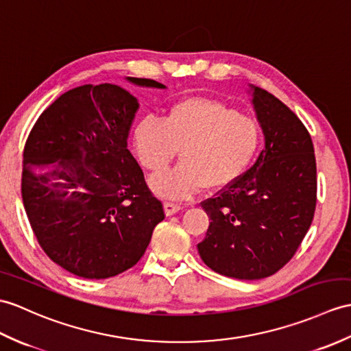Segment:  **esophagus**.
Returning a JSON list of instances; mask_svg holds the SVG:
<instances>
[{"mask_svg": "<svg viewBox=\"0 0 351 351\" xmlns=\"http://www.w3.org/2000/svg\"><path fill=\"white\" fill-rule=\"evenodd\" d=\"M182 209L181 205H178V203H173V202H165V213L166 215H173L176 213H179V210Z\"/></svg>", "mask_w": 351, "mask_h": 351, "instance_id": "esophagus-1", "label": "esophagus"}]
</instances>
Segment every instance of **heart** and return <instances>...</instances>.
<instances>
[{"label":"heart","mask_w":351,"mask_h":351,"mask_svg":"<svg viewBox=\"0 0 351 351\" xmlns=\"http://www.w3.org/2000/svg\"><path fill=\"white\" fill-rule=\"evenodd\" d=\"M262 142L260 124L227 103L193 95L170 106L162 121L145 117L133 132L141 165L161 173L181 149L182 162L151 181L162 197L186 199L208 185L221 190L239 179L254 160Z\"/></svg>","instance_id":"1"}]
</instances>
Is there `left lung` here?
<instances>
[{
  "label": "left lung",
  "instance_id": "obj_1",
  "mask_svg": "<svg viewBox=\"0 0 351 351\" xmlns=\"http://www.w3.org/2000/svg\"><path fill=\"white\" fill-rule=\"evenodd\" d=\"M251 89L265 148L239 179L200 203L210 223L199 254L213 271L238 280L266 278L286 266L317 203L314 145L306 127L276 97Z\"/></svg>",
  "mask_w": 351,
  "mask_h": 351
}]
</instances>
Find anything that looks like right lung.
<instances>
[{"label": "right lung", "instance_id": "1", "mask_svg": "<svg viewBox=\"0 0 351 351\" xmlns=\"http://www.w3.org/2000/svg\"><path fill=\"white\" fill-rule=\"evenodd\" d=\"M137 109L136 97L118 85L73 88L43 110L23 148L22 200L31 229L52 262L82 278L133 267L165 219L127 148Z\"/></svg>", "mask_w": 351, "mask_h": 351}]
</instances>
